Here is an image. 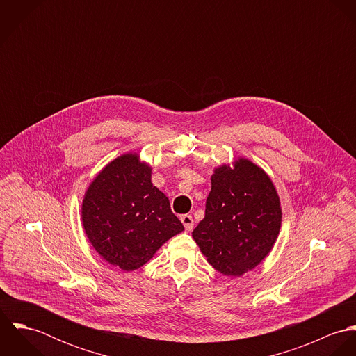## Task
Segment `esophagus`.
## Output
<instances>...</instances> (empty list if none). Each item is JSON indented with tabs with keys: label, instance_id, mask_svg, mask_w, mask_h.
I'll use <instances>...</instances> for the list:
<instances>
[{
	"label": "esophagus",
	"instance_id": "esophagus-1",
	"mask_svg": "<svg viewBox=\"0 0 356 356\" xmlns=\"http://www.w3.org/2000/svg\"><path fill=\"white\" fill-rule=\"evenodd\" d=\"M181 222L184 223V226H185V229H186L188 232H191V230L193 229V226H195V220H193L192 215H188V213L181 215Z\"/></svg>",
	"mask_w": 356,
	"mask_h": 356
}]
</instances>
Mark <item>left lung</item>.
I'll list each match as a JSON object with an SVG mask.
<instances>
[{"mask_svg":"<svg viewBox=\"0 0 356 356\" xmlns=\"http://www.w3.org/2000/svg\"><path fill=\"white\" fill-rule=\"evenodd\" d=\"M281 205L268 175L247 159L218 167L204 219L192 236L208 263L240 277L271 251L281 229Z\"/></svg>","mask_w":356,"mask_h":356,"instance_id":"8db88e82","label":"left lung"}]
</instances>
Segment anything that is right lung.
Wrapping results in <instances>:
<instances>
[{
  "label": "right lung",
  "instance_id": "1",
  "mask_svg": "<svg viewBox=\"0 0 356 356\" xmlns=\"http://www.w3.org/2000/svg\"><path fill=\"white\" fill-rule=\"evenodd\" d=\"M85 233L108 263L133 271L184 230L170 202L151 182V167L127 153L111 161L82 203Z\"/></svg>",
  "mask_w": 356,
  "mask_h": 356
}]
</instances>
